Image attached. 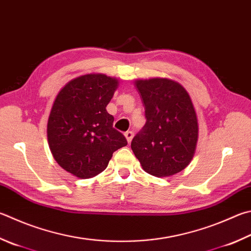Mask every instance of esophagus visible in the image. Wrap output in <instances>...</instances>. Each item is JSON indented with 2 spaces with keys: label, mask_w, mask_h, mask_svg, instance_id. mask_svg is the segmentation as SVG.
Wrapping results in <instances>:
<instances>
[{
  "label": "esophagus",
  "mask_w": 251,
  "mask_h": 251,
  "mask_svg": "<svg viewBox=\"0 0 251 251\" xmlns=\"http://www.w3.org/2000/svg\"><path fill=\"white\" fill-rule=\"evenodd\" d=\"M125 137H126V139H127V141H128V144L130 143L131 141V139H133V136H134V133L131 130H127V131H125Z\"/></svg>",
  "instance_id": "obj_1"
}]
</instances>
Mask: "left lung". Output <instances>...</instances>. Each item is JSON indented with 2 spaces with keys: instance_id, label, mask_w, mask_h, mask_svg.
I'll return each instance as SVG.
<instances>
[{
  "instance_id": "left-lung-1",
  "label": "left lung",
  "mask_w": 251,
  "mask_h": 251,
  "mask_svg": "<svg viewBox=\"0 0 251 251\" xmlns=\"http://www.w3.org/2000/svg\"><path fill=\"white\" fill-rule=\"evenodd\" d=\"M135 85L146 124L131 140V150L149 175H176L192 160L198 143V118L190 95L169 79L138 80Z\"/></svg>"
}]
</instances>
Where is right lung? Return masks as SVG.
<instances>
[{
    "instance_id": "obj_1",
    "label": "right lung",
    "mask_w": 251,
    "mask_h": 251,
    "mask_svg": "<svg viewBox=\"0 0 251 251\" xmlns=\"http://www.w3.org/2000/svg\"><path fill=\"white\" fill-rule=\"evenodd\" d=\"M118 81L105 75L71 80L58 93L47 125L49 148L62 169L81 179L101 173L127 145L106 111Z\"/></svg>"
}]
</instances>
